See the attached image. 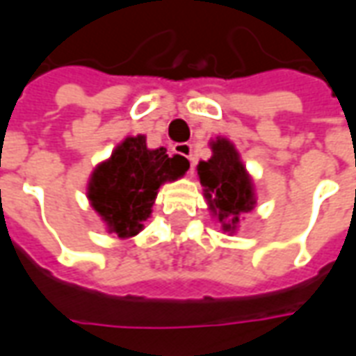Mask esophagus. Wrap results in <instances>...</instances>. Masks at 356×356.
Instances as JSON below:
<instances>
[{
    "mask_svg": "<svg viewBox=\"0 0 356 356\" xmlns=\"http://www.w3.org/2000/svg\"><path fill=\"white\" fill-rule=\"evenodd\" d=\"M173 152L179 156H185L191 164H194V154H192V145L191 143H177L173 147Z\"/></svg>",
    "mask_w": 356,
    "mask_h": 356,
    "instance_id": "1",
    "label": "esophagus"
}]
</instances>
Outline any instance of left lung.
Wrapping results in <instances>:
<instances>
[{"label":"left lung","mask_w":356,"mask_h":356,"mask_svg":"<svg viewBox=\"0 0 356 356\" xmlns=\"http://www.w3.org/2000/svg\"><path fill=\"white\" fill-rule=\"evenodd\" d=\"M213 156L200 162L198 175L205 186V198L226 232L236 230L239 213L251 211L254 207L252 183L243 164L239 162L238 151L228 139L218 138L211 145Z\"/></svg>","instance_id":"left-lung-1"}]
</instances>
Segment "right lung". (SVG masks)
<instances>
[{
    "label": "right lung",
    "instance_id": "right-lung-1",
    "mask_svg": "<svg viewBox=\"0 0 356 356\" xmlns=\"http://www.w3.org/2000/svg\"><path fill=\"white\" fill-rule=\"evenodd\" d=\"M188 165V160L179 154L168 156L164 147L147 149L143 136L126 138L92 173L88 198L109 232L130 238L151 215L160 185L185 175Z\"/></svg>",
    "mask_w": 356,
    "mask_h": 356
}]
</instances>
